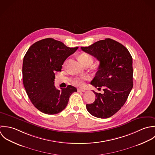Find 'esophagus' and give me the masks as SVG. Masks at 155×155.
<instances>
[{
  "instance_id": "1",
  "label": "esophagus",
  "mask_w": 155,
  "mask_h": 155,
  "mask_svg": "<svg viewBox=\"0 0 155 155\" xmlns=\"http://www.w3.org/2000/svg\"><path fill=\"white\" fill-rule=\"evenodd\" d=\"M77 91L78 92H86V91L84 89H78Z\"/></svg>"
}]
</instances>
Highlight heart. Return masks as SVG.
I'll return each instance as SVG.
<instances>
[{"label": "heart", "mask_w": 155, "mask_h": 155, "mask_svg": "<svg viewBox=\"0 0 155 155\" xmlns=\"http://www.w3.org/2000/svg\"><path fill=\"white\" fill-rule=\"evenodd\" d=\"M79 59L80 62H81L84 65L86 64L88 62H93V58L92 57L87 54V53H82L79 56ZM90 79L89 77L85 76L82 77H77L74 79L73 80V84L76 86H82L85 84V81L89 80Z\"/></svg>", "instance_id": "b5f03b06"}]
</instances>
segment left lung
Wrapping results in <instances>:
<instances>
[{
	"label": "left lung",
	"mask_w": 155,
	"mask_h": 155,
	"mask_svg": "<svg viewBox=\"0 0 155 155\" xmlns=\"http://www.w3.org/2000/svg\"><path fill=\"white\" fill-rule=\"evenodd\" d=\"M81 48L100 62L91 84L104 89L103 93L93 91L96 98L86 104L87 110L96 117H110L124 106L133 87L132 56L122 44L110 38Z\"/></svg>",
	"instance_id": "8db88e82"
}]
</instances>
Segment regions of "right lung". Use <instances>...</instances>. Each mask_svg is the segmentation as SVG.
Listing matches in <instances>:
<instances>
[{
    "label": "right lung",
    "instance_id": "obj_1",
    "mask_svg": "<svg viewBox=\"0 0 155 155\" xmlns=\"http://www.w3.org/2000/svg\"><path fill=\"white\" fill-rule=\"evenodd\" d=\"M78 47L70 48L53 38L34 43L23 62V81L31 103L40 111L56 114L66 107L70 96L77 92L71 85L58 90L54 86V72L61 71L64 61Z\"/></svg>",
    "mask_w": 155,
    "mask_h": 155
}]
</instances>
